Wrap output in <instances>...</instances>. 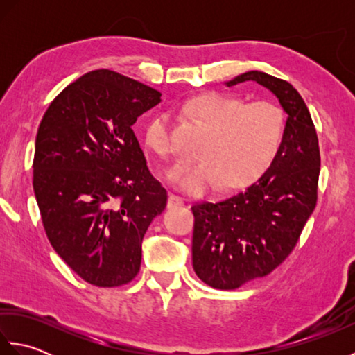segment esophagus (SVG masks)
<instances>
[{
    "mask_svg": "<svg viewBox=\"0 0 355 355\" xmlns=\"http://www.w3.org/2000/svg\"><path fill=\"white\" fill-rule=\"evenodd\" d=\"M184 201L182 197H178L175 193H169V198H168V207L173 209V207H180L183 206Z\"/></svg>",
    "mask_w": 355,
    "mask_h": 355,
    "instance_id": "esophagus-1",
    "label": "esophagus"
}]
</instances>
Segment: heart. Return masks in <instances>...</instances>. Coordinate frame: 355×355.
<instances>
[{
    "label": "heart",
    "mask_w": 355,
    "mask_h": 355,
    "mask_svg": "<svg viewBox=\"0 0 355 355\" xmlns=\"http://www.w3.org/2000/svg\"><path fill=\"white\" fill-rule=\"evenodd\" d=\"M182 110L207 131L198 148L201 160L180 164L168 173L169 182L186 193L198 195L220 182L223 191L245 189L266 175L284 146L286 116L275 102L245 103L229 93L205 92L186 99ZM143 140L157 157L172 158L164 114L149 120Z\"/></svg>",
    "instance_id": "1"
}]
</instances>
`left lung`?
<instances>
[{"mask_svg": "<svg viewBox=\"0 0 355 355\" xmlns=\"http://www.w3.org/2000/svg\"><path fill=\"white\" fill-rule=\"evenodd\" d=\"M247 80L276 94L288 114L286 134L276 162L258 182L230 198L191 207L193 270L216 290H235L281 266L318 205L319 139L302 96L262 71L241 74L227 87Z\"/></svg>", "mask_w": 355, "mask_h": 355, "instance_id": "8db88e82", "label": "left lung"}]
</instances>
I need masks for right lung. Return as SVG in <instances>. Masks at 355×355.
I'll list each match as a JSON object with an SVG mask.
<instances>
[{
  "label": "right lung",
  "mask_w": 355,
  "mask_h": 355,
  "mask_svg": "<svg viewBox=\"0 0 355 355\" xmlns=\"http://www.w3.org/2000/svg\"><path fill=\"white\" fill-rule=\"evenodd\" d=\"M162 93L111 70L64 88L37 128L33 191L51 247L94 286L137 276L141 239L168 201L132 131Z\"/></svg>",
  "instance_id": "add662e5"
}]
</instances>
